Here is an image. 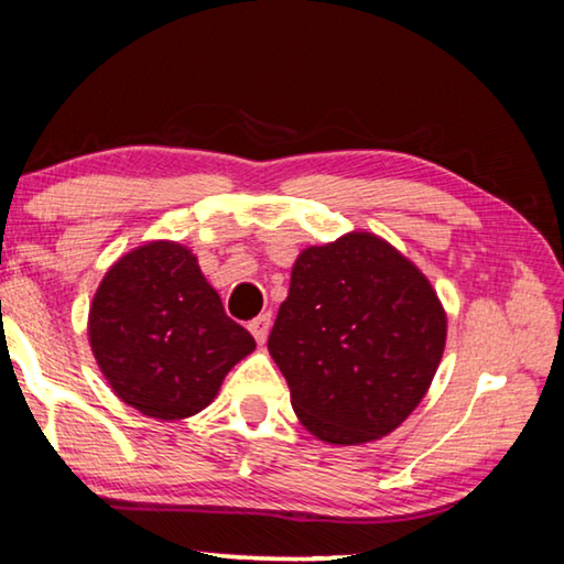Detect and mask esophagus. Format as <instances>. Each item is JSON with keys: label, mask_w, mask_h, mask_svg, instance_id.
I'll list each match as a JSON object with an SVG mask.
<instances>
[{"label": "esophagus", "mask_w": 564, "mask_h": 564, "mask_svg": "<svg viewBox=\"0 0 564 564\" xmlns=\"http://www.w3.org/2000/svg\"><path fill=\"white\" fill-rule=\"evenodd\" d=\"M248 328H250V334H253L258 344H265L268 330H271V314H261L258 318H253L248 324Z\"/></svg>", "instance_id": "esophagus-1"}]
</instances>
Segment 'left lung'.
Returning <instances> with one entry per match:
<instances>
[{"instance_id":"8db88e82","label":"left lung","mask_w":564,"mask_h":564,"mask_svg":"<svg viewBox=\"0 0 564 564\" xmlns=\"http://www.w3.org/2000/svg\"><path fill=\"white\" fill-rule=\"evenodd\" d=\"M446 346V311L414 261L369 230L303 248L268 351L316 440L377 442L426 397Z\"/></svg>"}]
</instances>
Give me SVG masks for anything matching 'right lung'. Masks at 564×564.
Here are the masks:
<instances>
[{
    "mask_svg": "<svg viewBox=\"0 0 564 564\" xmlns=\"http://www.w3.org/2000/svg\"><path fill=\"white\" fill-rule=\"evenodd\" d=\"M95 361L115 397L158 422L195 416L256 341L223 311L198 256L177 240H148L120 256L87 316Z\"/></svg>",
    "mask_w": 564,
    "mask_h": 564,
    "instance_id": "1",
    "label": "right lung"
}]
</instances>
